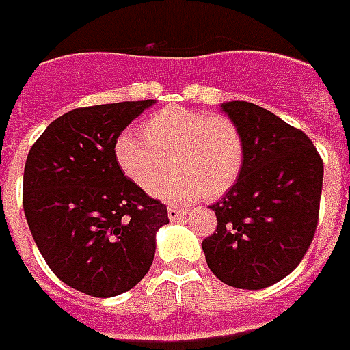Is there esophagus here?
<instances>
[{"instance_id": "obj_1", "label": "esophagus", "mask_w": 350, "mask_h": 350, "mask_svg": "<svg viewBox=\"0 0 350 350\" xmlns=\"http://www.w3.org/2000/svg\"><path fill=\"white\" fill-rule=\"evenodd\" d=\"M185 214L186 210L178 208V206H170V208H167V217H170V221H178Z\"/></svg>"}]
</instances>
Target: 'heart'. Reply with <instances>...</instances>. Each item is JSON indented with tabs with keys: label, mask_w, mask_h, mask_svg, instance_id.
Segmentation results:
<instances>
[{
	"label": "heart",
	"mask_w": 350,
	"mask_h": 350,
	"mask_svg": "<svg viewBox=\"0 0 350 350\" xmlns=\"http://www.w3.org/2000/svg\"><path fill=\"white\" fill-rule=\"evenodd\" d=\"M142 135L123 131L114 142V159L140 188L172 203H188L227 193L240 178L245 144L240 129L225 116H208L185 107H165L149 116ZM178 172L159 181L167 159Z\"/></svg>",
	"instance_id": "1"
}]
</instances>
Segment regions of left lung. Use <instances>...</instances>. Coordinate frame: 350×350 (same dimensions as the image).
Instances as JSON below:
<instances>
[{
    "instance_id": "8db88e82",
    "label": "left lung",
    "mask_w": 350,
    "mask_h": 350,
    "mask_svg": "<svg viewBox=\"0 0 350 350\" xmlns=\"http://www.w3.org/2000/svg\"><path fill=\"white\" fill-rule=\"evenodd\" d=\"M221 110L245 144L240 178L210 206L217 217L203 240L210 271L225 284L262 290L301 264L317 227L323 160L303 131L247 101Z\"/></svg>"
}]
</instances>
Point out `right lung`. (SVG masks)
Returning <instances> with one entry per match:
<instances>
[{"instance_id":"right-lung-1","label":"right lung","mask_w":350,"mask_h":350,"mask_svg":"<svg viewBox=\"0 0 350 350\" xmlns=\"http://www.w3.org/2000/svg\"><path fill=\"white\" fill-rule=\"evenodd\" d=\"M154 99L70 110L47 125L23 172V212L51 271L77 291L114 297L153 264L165 204L123 175L114 142Z\"/></svg>"}]
</instances>
